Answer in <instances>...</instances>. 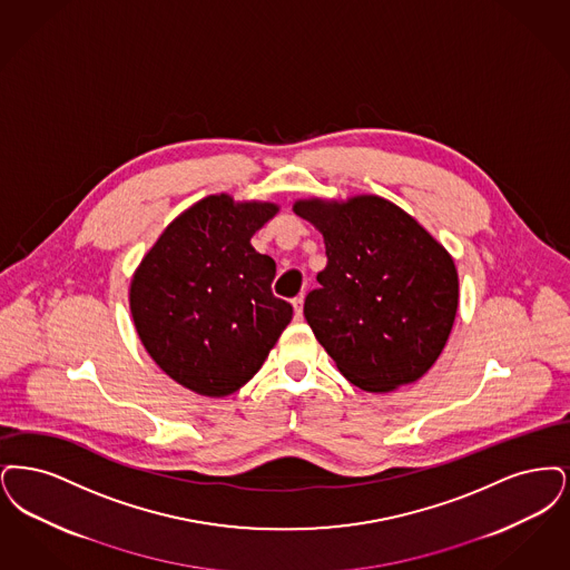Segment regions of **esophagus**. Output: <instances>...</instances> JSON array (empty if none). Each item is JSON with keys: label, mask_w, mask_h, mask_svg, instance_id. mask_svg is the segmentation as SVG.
Returning <instances> with one entry per match:
<instances>
[{"label": "esophagus", "mask_w": 570, "mask_h": 570, "mask_svg": "<svg viewBox=\"0 0 570 570\" xmlns=\"http://www.w3.org/2000/svg\"><path fill=\"white\" fill-rule=\"evenodd\" d=\"M292 304H294V313H296V322H302V306H304V297H294L292 299Z\"/></svg>", "instance_id": "obj_1"}]
</instances>
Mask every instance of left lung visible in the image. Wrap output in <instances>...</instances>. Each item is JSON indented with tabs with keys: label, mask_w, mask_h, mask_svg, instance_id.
<instances>
[{
	"label": "left lung",
	"mask_w": 570,
	"mask_h": 570,
	"mask_svg": "<svg viewBox=\"0 0 570 570\" xmlns=\"http://www.w3.org/2000/svg\"><path fill=\"white\" fill-rule=\"evenodd\" d=\"M297 217L323 234L327 266L304 317L355 387L387 394L439 360L458 313L453 257L390 199H297Z\"/></svg>",
	"instance_id": "left-lung-1"
}]
</instances>
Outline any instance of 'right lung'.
Segmentation results:
<instances>
[{
    "instance_id": "1",
    "label": "right lung",
    "mask_w": 570,
    "mask_h": 570,
    "mask_svg": "<svg viewBox=\"0 0 570 570\" xmlns=\"http://www.w3.org/2000/svg\"><path fill=\"white\" fill-rule=\"evenodd\" d=\"M278 204L227 194L183 210L138 264L129 311L153 362L199 396L223 397L248 383L292 322L274 297L273 257L250 238Z\"/></svg>"
}]
</instances>
